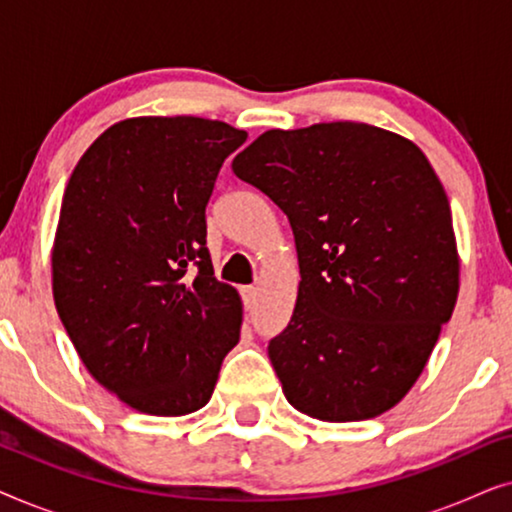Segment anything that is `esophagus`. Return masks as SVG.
<instances>
[{
    "label": "esophagus",
    "instance_id": "obj_1",
    "mask_svg": "<svg viewBox=\"0 0 512 512\" xmlns=\"http://www.w3.org/2000/svg\"><path fill=\"white\" fill-rule=\"evenodd\" d=\"M256 286H242V300H244V307H247V310H251V307H254V303H256Z\"/></svg>",
    "mask_w": 512,
    "mask_h": 512
}]
</instances>
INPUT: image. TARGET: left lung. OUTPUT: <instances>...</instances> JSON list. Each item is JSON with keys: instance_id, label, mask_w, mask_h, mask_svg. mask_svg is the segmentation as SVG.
I'll list each match as a JSON object with an SVG mask.
<instances>
[{"instance_id": "1", "label": "left lung", "mask_w": 512, "mask_h": 512, "mask_svg": "<svg viewBox=\"0 0 512 512\" xmlns=\"http://www.w3.org/2000/svg\"><path fill=\"white\" fill-rule=\"evenodd\" d=\"M233 172L296 235V310L268 345L286 401L321 422L394 408L459 296L450 200L429 158L396 132L338 121L263 132Z\"/></svg>"}]
</instances>
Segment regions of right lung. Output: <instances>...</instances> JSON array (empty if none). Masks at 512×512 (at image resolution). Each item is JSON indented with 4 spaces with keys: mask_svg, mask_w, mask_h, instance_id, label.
<instances>
[{
    "mask_svg": "<svg viewBox=\"0 0 512 512\" xmlns=\"http://www.w3.org/2000/svg\"><path fill=\"white\" fill-rule=\"evenodd\" d=\"M247 132L137 116L76 163L51 251L53 300L88 373L132 410L205 408L240 342L242 298L214 277L205 207Z\"/></svg>",
    "mask_w": 512,
    "mask_h": 512,
    "instance_id": "right-lung-1",
    "label": "right lung"
}]
</instances>
